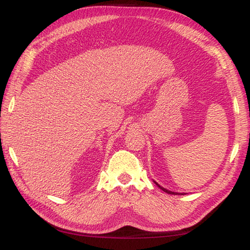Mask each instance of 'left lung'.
<instances>
[{
  "instance_id": "left-lung-1",
  "label": "left lung",
  "mask_w": 250,
  "mask_h": 250,
  "mask_svg": "<svg viewBox=\"0 0 250 250\" xmlns=\"http://www.w3.org/2000/svg\"><path fill=\"white\" fill-rule=\"evenodd\" d=\"M156 185H158L159 186V188H161V189H162V191H164V192H167V193H168V194H175L174 192H171V191H167V189H166V188H161V186L158 184V183H156ZM177 194V193H176Z\"/></svg>"
}]
</instances>
